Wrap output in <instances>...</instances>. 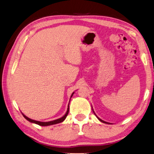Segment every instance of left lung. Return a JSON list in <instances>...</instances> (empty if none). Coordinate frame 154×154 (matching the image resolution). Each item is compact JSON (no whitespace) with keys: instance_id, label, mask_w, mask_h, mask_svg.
<instances>
[{"instance_id":"left-lung-1","label":"left lung","mask_w":154,"mask_h":154,"mask_svg":"<svg viewBox=\"0 0 154 154\" xmlns=\"http://www.w3.org/2000/svg\"><path fill=\"white\" fill-rule=\"evenodd\" d=\"M92 110H93V109H92ZM93 112H94H94L93 111ZM94 114H95V113H94ZM95 115H96V114H95ZM96 116L97 117V119H99V120L100 121H101V122H102V123H107V124H109V123H108V122H106V121H103V120H101V119H99V117L98 116H97V115H96Z\"/></svg>"}]
</instances>
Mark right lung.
<instances>
[{
	"label": "right lung",
	"mask_w": 154,
	"mask_h": 154,
	"mask_svg": "<svg viewBox=\"0 0 154 154\" xmlns=\"http://www.w3.org/2000/svg\"><path fill=\"white\" fill-rule=\"evenodd\" d=\"M74 93H72L71 97H70V98L72 97V95ZM70 102V101H69ZM68 112H69V104H68V109H67V111L66 112V114H64V116H63L62 118L60 119H56V120L54 121H48V122H40V121H35V120H33V119H31L28 118L27 116H26L24 114H23V116L25 118L26 120L29 121V122H31V123H35L37 124V125H41V126H48V125H55V124H57V123H62V122L64 121L65 120V119L66 118V116L68 114Z\"/></svg>",
	"instance_id": "obj_1"
}]
</instances>
